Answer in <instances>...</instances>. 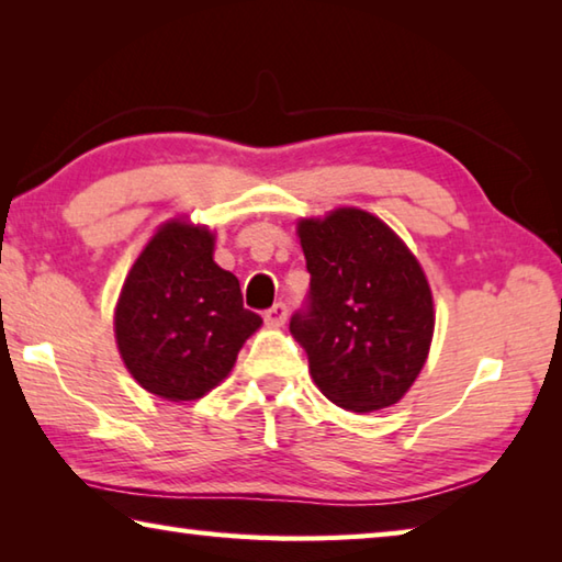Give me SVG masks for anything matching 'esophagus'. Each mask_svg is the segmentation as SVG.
Here are the masks:
<instances>
[{"label":"esophagus","instance_id":"34e87169","mask_svg":"<svg viewBox=\"0 0 562 562\" xmlns=\"http://www.w3.org/2000/svg\"><path fill=\"white\" fill-rule=\"evenodd\" d=\"M288 322V304L274 302L270 310H265V325L268 327H282Z\"/></svg>","mask_w":562,"mask_h":562}]
</instances>
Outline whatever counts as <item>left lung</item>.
<instances>
[{
  "label": "left lung",
  "instance_id": "obj_1",
  "mask_svg": "<svg viewBox=\"0 0 562 562\" xmlns=\"http://www.w3.org/2000/svg\"><path fill=\"white\" fill-rule=\"evenodd\" d=\"M310 292L290 319L319 392L349 412L396 404L422 372L434 302L392 227L357 207L302 221Z\"/></svg>",
  "mask_w": 562,
  "mask_h": 562
}]
</instances>
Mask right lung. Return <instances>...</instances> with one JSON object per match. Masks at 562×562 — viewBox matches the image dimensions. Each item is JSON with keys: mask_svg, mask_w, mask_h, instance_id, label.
Returning a JSON list of instances; mask_svg holds the SVG:
<instances>
[{"mask_svg": "<svg viewBox=\"0 0 562 562\" xmlns=\"http://www.w3.org/2000/svg\"><path fill=\"white\" fill-rule=\"evenodd\" d=\"M113 325L133 379L150 394L190 402L223 382L262 317L243 307L235 274L213 262V235L173 221L131 268Z\"/></svg>", "mask_w": 562, "mask_h": 562, "instance_id": "obj_1", "label": "right lung"}]
</instances>
